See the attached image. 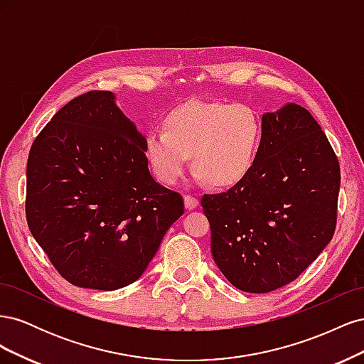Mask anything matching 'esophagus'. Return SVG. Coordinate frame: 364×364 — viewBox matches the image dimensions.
Segmentation results:
<instances>
[{
  "label": "esophagus",
  "instance_id": "obj_1",
  "mask_svg": "<svg viewBox=\"0 0 364 364\" xmlns=\"http://www.w3.org/2000/svg\"><path fill=\"white\" fill-rule=\"evenodd\" d=\"M183 202H185L186 209H194V208L199 206V200H197L196 197H193V196H185Z\"/></svg>",
  "mask_w": 364,
  "mask_h": 364
}]
</instances>
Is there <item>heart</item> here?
Listing matches in <instances>:
<instances>
[{"instance_id": "1", "label": "heart", "mask_w": 364, "mask_h": 364, "mask_svg": "<svg viewBox=\"0 0 364 364\" xmlns=\"http://www.w3.org/2000/svg\"><path fill=\"white\" fill-rule=\"evenodd\" d=\"M261 141L262 119L252 106L190 102L167 115L165 130L149 132L146 155L164 183L178 182L193 155L199 179L225 188L249 174Z\"/></svg>"}]
</instances>
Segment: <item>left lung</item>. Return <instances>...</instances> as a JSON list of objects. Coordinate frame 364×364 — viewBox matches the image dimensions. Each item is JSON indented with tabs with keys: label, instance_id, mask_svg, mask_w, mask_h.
I'll return each instance as SVG.
<instances>
[{
	"label": "left lung",
	"instance_id": "8db88e82",
	"mask_svg": "<svg viewBox=\"0 0 364 364\" xmlns=\"http://www.w3.org/2000/svg\"><path fill=\"white\" fill-rule=\"evenodd\" d=\"M338 190V159L313 115L294 103L264 114L249 174L202 197L217 267L241 291L290 284L331 241Z\"/></svg>",
	"mask_w": 364,
	"mask_h": 364
}]
</instances>
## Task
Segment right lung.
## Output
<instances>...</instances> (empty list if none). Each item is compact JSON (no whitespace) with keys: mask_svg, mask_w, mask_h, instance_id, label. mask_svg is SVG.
<instances>
[{"mask_svg":"<svg viewBox=\"0 0 364 364\" xmlns=\"http://www.w3.org/2000/svg\"><path fill=\"white\" fill-rule=\"evenodd\" d=\"M182 214V196L153 179L146 138L111 91L73 98L33 142L27 223L77 287L111 291L135 282Z\"/></svg>","mask_w":364,"mask_h":364,"instance_id":"obj_1","label":"right lung"}]
</instances>
